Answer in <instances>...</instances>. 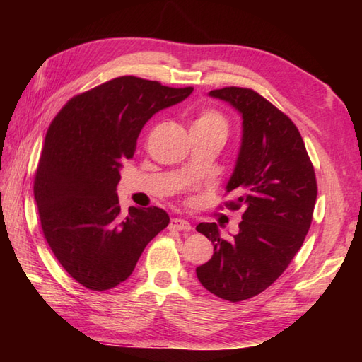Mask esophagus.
Here are the masks:
<instances>
[{"instance_id":"1","label":"esophagus","mask_w":362,"mask_h":362,"mask_svg":"<svg viewBox=\"0 0 362 362\" xmlns=\"http://www.w3.org/2000/svg\"><path fill=\"white\" fill-rule=\"evenodd\" d=\"M169 228L180 230V232H188V230H191V224L185 219L174 218V219H171V222H169Z\"/></svg>"}]
</instances>
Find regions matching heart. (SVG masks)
<instances>
[{
    "label": "heart",
    "mask_w": 362,
    "mask_h": 362,
    "mask_svg": "<svg viewBox=\"0 0 362 362\" xmlns=\"http://www.w3.org/2000/svg\"><path fill=\"white\" fill-rule=\"evenodd\" d=\"M193 126H201V127H214V129H222L226 130V119L221 113L214 110H205L199 118L194 121Z\"/></svg>",
    "instance_id": "b5f03b06"
}]
</instances>
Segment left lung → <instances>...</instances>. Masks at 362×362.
<instances>
[{"label":"left lung","mask_w":362,"mask_h":362,"mask_svg":"<svg viewBox=\"0 0 362 362\" xmlns=\"http://www.w3.org/2000/svg\"><path fill=\"white\" fill-rule=\"evenodd\" d=\"M240 112L243 138L227 193L241 210L240 232L221 238L214 222L196 227L214 245L196 269L202 286L228 302L258 296L284 272L308 233L317 197L316 174L298 129L286 115L250 88L211 90Z\"/></svg>","instance_id":"1"}]
</instances>
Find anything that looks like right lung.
Returning a JSON list of instances; mask_svg holds the SVG:
<instances>
[{"label": "right lung", "instance_id": "add662e5", "mask_svg": "<svg viewBox=\"0 0 362 362\" xmlns=\"http://www.w3.org/2000/svg\"><path fill=\"white\" fill-rule=\"evenodd\" d=\"M193 87L122 76L71 98L46 132L34 197L43 235L57 261L91 291L118 286L134 272L146 245L169 224L158 206H129L117 185L122 160L157 112L182 103Z\"/></svg>", "mask_w": 362, "mask_h": 362}]
</instances>
